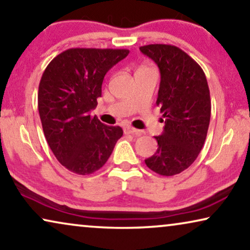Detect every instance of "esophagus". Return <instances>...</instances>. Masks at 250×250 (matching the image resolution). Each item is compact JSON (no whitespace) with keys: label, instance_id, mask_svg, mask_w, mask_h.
<instances>
[{"label":"esophagus","instance_id":"obj_1","mask_svg":"<svg viewBox=\"0 0 250 250\" xmlns=\"http://www.w3.org/2000/svg\"><path fill=\"white\" fill-rule=\"evenodd\" d=\"M125 135H136V136H139L142 131L138 129H135L132 128V126H125Z\"/></svg>","mask_w":250,"mask_h":250}]
</instances>
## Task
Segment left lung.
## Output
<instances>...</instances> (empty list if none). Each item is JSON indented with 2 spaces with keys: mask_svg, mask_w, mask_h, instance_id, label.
<instances>
[{
  "mask_svg": "<svg viewBox=\"0 0 250 250\" xmlns=\"http://www.w3.org/2000/svg\"><path fill=\"white\" fill-rule=\"evenodd\" d=\"M160 69L156 104L164 130L156 136V153L145 160L150 170L165 177L179 174L194 163L205 143L210 120L206 76L194 59L177 46L150 44L139 47Z\"/></svg>",
  "mask_w": 250,
  "mask_h": 250,
  "instance_id": "obj_1",
  "label": "left lung"
}]
</instances>
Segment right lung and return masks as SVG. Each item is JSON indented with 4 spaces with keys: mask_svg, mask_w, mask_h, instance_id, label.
<instances>
[{
    "mask_svg": "<svg viewBox=\"0 0 250 250\" xmlns=\"http://www.w3.org/2000/svg\"><path fill=\"white\" fill-rule=\"evenodd\" d=\"M129 50L69 48L56 55L38 87V112L45 138L58 161L77 174L100 170L124 135L90 111L102 96L104 76Z\"/></svg>",
    "mask_w": 250,
    "mask_h": 250,
    "instance_id": "1",
    "label": "right lung"
}]
</instances>
